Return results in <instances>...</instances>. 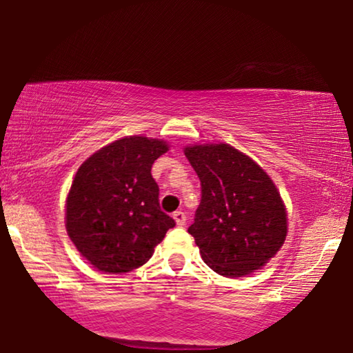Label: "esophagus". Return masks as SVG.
Instances as JSON below:
<instances>
[{
  "label": "esophagus",
  "instance_id": "1",
  "mask_svg": "<svg viewBox=\"0 0 353 353\" xmlns=\"http://www.w3.org/2000/svg\"><path fill=\"white\" fill-rule=\"evenodd\" d=\"M173 220H175V223L178 226H183L186 223V215L183 214L181 210H178V212H175V214H173Z\"/></svg>",
  "mask_w": 353,
  "mask_h": 353
}]
</instances>
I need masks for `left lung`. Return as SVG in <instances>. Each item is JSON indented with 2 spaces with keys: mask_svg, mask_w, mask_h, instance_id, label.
Listing matches in <instances>:
<instances>
[{
  "mask_svg": "<svg viewBox=\"0 0 353 353\" xmlns=\"http://www.w3.org/2000/svg\"><path fill=\"white\" fill-rule=\"evenodd\" d=\"M202 199L190 234L215 273L241 278L262 270L288 236V210L267 172L226 143L188 144Z\"/></svg>",
  "mask_w": 353,
  "mask_h": 353,
  "instance_id": "obj_1",
  "label": "left lung"
}]
</instances>
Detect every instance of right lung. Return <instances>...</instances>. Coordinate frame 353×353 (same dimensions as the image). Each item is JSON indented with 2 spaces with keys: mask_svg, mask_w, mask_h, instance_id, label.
<instances>
[{
  "mask_svg": "<svg viewBox=\"0 0 353 353\" xmlns=\"http://www.w3.org/2000/svg\"><path fill=\"white\" fill-rule=\"evenodd\" d=\"M170 149L161 138L123 137L77 170L65 197V230L80 255L103 273L123 274L152 257L175 226L159 207L152 163Z\"/></svg>",
  "mask_w": 353,
  "mask_h": 353,
  "instance_id": "add662e5",
  "label": "right lung"
}]
</instances>
